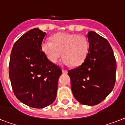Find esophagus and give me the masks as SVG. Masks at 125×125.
I'll use <instances>...</instances> for the list:
<instances>
[{
  "label": "esophagus",
  "mask_w": 125,
  "mask_h": 125,
  "mask_svg": "<svg viewBox=\"0 0 125 125\" xmlns=\"http://www.w3.org/2000/svg\"><path fill=\"white\" fill-rule=\"evenodd\" d=\"M67 70H66V69H62V73H63V74H67Z\"/></svg>",
  "instance_id": "obj_1"
}]
</instances>
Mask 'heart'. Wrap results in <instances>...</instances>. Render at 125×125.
<instances>
[{"label": "heart", "instance_id": "obj_1", "mask_svg": "<svg viewBox=\"0 0 125 125\" xmlns=\"http://www.w3.org/2000/svg\"><path fill=\"white\" fill-rule=\"evenodd\" d=\"M89 48V41L85 36L67 32L55 34L52 41L45 40L42 43V51L50 62L56 63L63 54L65 56L61 61L62 64L75 67L84 62Z\"/></svg>", "mask_w": 125, "mask_h": 125}]
</instances>
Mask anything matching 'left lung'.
<instances>
[{"label": "left lung", "mask_w": 125, "mask_h": 125, "mask_svg": "<svg viewBox=\"0 0 125 125\" xmlns=\"http://www.w3.org/2000/svg\"><path fill=\"white\" fill-rule=\"evenodd\" d=\"M89 52L84 62L68 71L74 98L87 106L104 101L114 87L116 60L109 42L93 31L87 34Z\"/></svg>", "instance_id": "1"}]
</instances>
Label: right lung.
I'll return each instance as SVG.
<instances>
[{
	"label": "right lung",
	"mask_w": 125,
	"mask_h": 125,
	"mask_svg": "<svg viewBox=\"0 0 125 125\" xmlns=\"http://www.w3.org/2000/svg\"><path fill=\"white\" fill-rule=\"evenodd\" d=\"M46 33L35 28L23 34L13 45L9 76L15 95L28 106L43 108L56 97L62 69L50 62L42 51Z\"/></svg>",
	"instance_id": "add662e5"
}]
</instances>
